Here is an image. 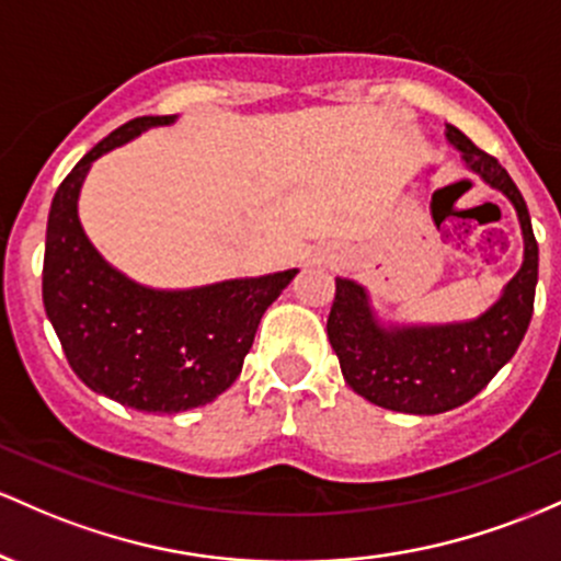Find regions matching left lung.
I'll use <instances>...</instances> for the list:
<instances>
[{
  "label": "left lung",
  "instance_id": "obj_1",
  "mask_svg": "<svg viewBox=\"0 0 561 561\" xmlns=\"http://www.w3.org/2000/svg\"><path fill=\"white\" fill-rule=\"evenodd\" d=\"M450 142L461 150L471 172L506 193L517 206L525 232V262L503 297L471 323L439 329L381 331L357 283L336 278V297L329 312V342L342 365L344 381L374 405L400 413H445L463 405L488 387L514 357L533 318L538 283V241L530 211L506 169L482 148L448 127Z\"/></svg>",
  "mask_w": 561,
  "mask_h": 561
}]
</instances>
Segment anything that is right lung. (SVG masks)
<instances>
[{"label":"right lung","instance_id":"1","mask_svg":"<svg viewBox=\"0 0 561 561\" xmlns=\"http://www.w3.org/2000/svg\"><path fill=\"white\" fill-rule=\"evenodd\" d=\"M172 116H142L111 131L55 193L44 243L42 299L66 360L92 392L145 413H180L222 394L243 368L264 310L297 270L153 291L124 278L87 241L79 187L98 156Z\"/></svg>","mask_w":561,"mask_h":561}]
</instances>
